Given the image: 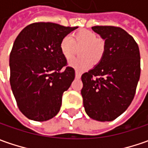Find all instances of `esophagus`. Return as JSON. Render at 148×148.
I'll return each mask as SVG.
<instances>
[{
    "mask_svg": "<svg viewBox=\"0 0 148 148\" xmlns=\"http://www.w3.org/2000/svg\"><path fill=\"white\" fill-rule=\"evenodd\" d=\"M75 77H76L77 78H81V74H80V73H79L78 71H77V70L75 71Z\"/></svg>",
    "mask_w": 148,
    "mask_h": 148,
    "instance_id": "esophagus-1",
    "label": "esophagus"
}]
</instances>
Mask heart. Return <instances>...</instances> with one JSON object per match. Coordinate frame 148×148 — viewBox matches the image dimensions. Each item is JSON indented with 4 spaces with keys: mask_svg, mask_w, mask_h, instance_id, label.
Instances as JSON below:
<instances>
[{
    "mask_svg": "<svg viewBox=\"0 0 148 148\" xmlns=\"http://www.w3.org/2000/svg\"><path fill=\"white\" fill-rule=\"evenodd\" d=\"M74 47H81L79 56L82 57L74 60L70 65L77 71H82L91 66V61L95 64L101 60L105 51V42L103 39L97 38L95 32L82 29L71 37L66 36L61 40L60 52L66 61H70L74 58Z\"/></svg>",
    "mask_w": 148,
    "mask_h": 148,
    "instance_id": "b5f03b06",
    "label": "heart"
}]
</instances>
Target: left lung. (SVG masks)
Listing matches in <instances>:
<instances>
[{
	"label": "left lung",
	"instance_id": "8db88e82",
	"mask_svg": "<svg viewBox=\"0 0 148 148\" xmlns=\"http://www.w3.org/2000/svg\"><path fill=\"white\" fill-rule=\"evenodd\" d=\"M91 29L105 42L103 57L82 75L83 106L91 118L111 121L127 109L140 77L137 43L122 28L95 26Z\"/></svg>",
	"mask_w": 148,
	"mask_h": 148
}]
</instances>
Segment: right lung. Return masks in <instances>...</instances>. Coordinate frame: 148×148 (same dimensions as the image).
<instances>
[{"label":"right lung","instance_id":"obj_1","mask_svg":"<svg viewBox=\"0 0 148 148\" xmlns=\"http://www.w3.org/2000/svg\"><path fill=\"white\" fill-rule=\"evenodd\" d=\"M78 27L30 24L18 34L10 55V86L19 110L36 121L57 115L62 95L75 77L60 52L61 40Z\"/></svg>","mask_w":148,"mask_h":148}]
</instances>
